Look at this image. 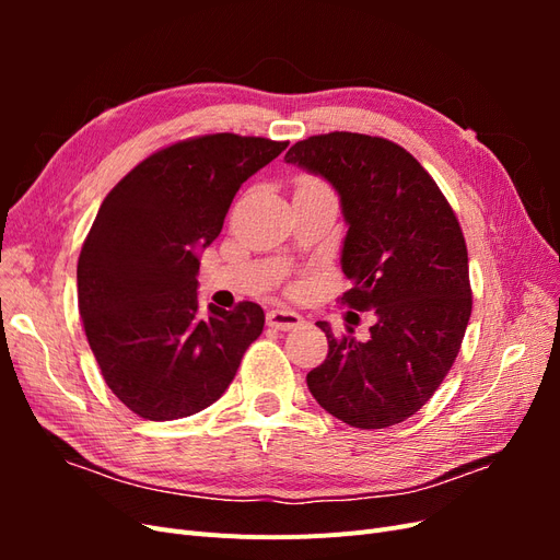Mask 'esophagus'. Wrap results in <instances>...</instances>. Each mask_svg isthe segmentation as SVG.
<instances>
[{
    "label": "esophagus",
    "instance_id": "obj_1",
    "mask_svg": "<svg viewBox=\"0 0 560 560\" xmlns=\"http://www.w3.org/2000/svg\"><path fill=\"white\" fill-rule=\"evenodd\" d=\"M266 322H268V327L280 329V331H290V329H296L303 325V317L290 308H276L266 315Z\"/></svg>",
    "mask_w": 560,
    "mask_h": 560
}]
</instances>
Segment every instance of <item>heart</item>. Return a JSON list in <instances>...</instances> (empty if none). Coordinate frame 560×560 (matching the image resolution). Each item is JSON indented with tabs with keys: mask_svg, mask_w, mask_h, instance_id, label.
Listing matches in <instances>:
<instances>
[{
	"mask_svg": "<svg viewBox=\"0 0 560 560\" xmlns=\"http://www.w3.org/2000/svg\"><path fill=\"white\" fill-rule=\"evenodd\" d=\"M303 179H306V182H315V184H322L319 179H313V177H303Z\"/></svg>",
	"mask_w": 560,
	"mask_h": 560,
	"instance_id": "b5f03b06",
	"label": "heart"
}]
</instances>
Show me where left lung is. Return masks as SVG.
Instances as JSON below:
<instances>
[{
	"mask_svg": "<svg viewBox=\"0 0 560 560\" xmlns=\"http://www.w3.org/2000/svg\"><path fill=\"white\" fill-rule=\"evenodd\" d=\"M325 177L348 224L341 268L354 311H374L369 341L334 336L306 376L327 413L383 430L428 404L451 371L471 315L460 222L430 173L404 147L360 132L313 135L284 156Z\"/></svg>",
	"mask_w": 560,
	"mask_h": 560,
	"instance_id": "1",
	"label": "left lung"
}]
</instances>
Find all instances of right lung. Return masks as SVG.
I'll use <instances>...</instances> for the list:
<instances>
[{
    "mask_svg": "<svg viewBox=\"0 0 560 560\" xmlns=\"http://www.w3.org/2000/svg\"><path fill=\"white\" fill-rule=\"evenodd\" d=\"M290 142L200 135L159 149L103 200L77 266L79 313L112 393L144 420L208 409L264 331L259 303L198 306V249L241 184Z\"/></svg>",
    "mask_w": 560,
    "mask_h": 560,
    "instance_id": "1",
    "label": "right lung"
}]
</instances>
